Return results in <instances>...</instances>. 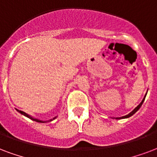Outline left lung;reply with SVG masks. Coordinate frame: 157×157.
<instances>
[{
	"label": "left lung",
	"mask_w": 157,
	"mask_h": 157,
	"mask_svg": "<svg viewBox=\"0 0 157 157\" xmlns=\"http://www.w3.org/2000/svg\"><path fill=\"white\" fill-rule=\"evenodd\" d=\"M144 100H145V97H144V98H143V100H142V101H141V103H140V104H139L138 106H137V107H136V108H135V109H134V110L133 111H132V112H131L129 114H128V115H126V116H123V117H116V119H122V118H128V117H131V116H132L133 114L135 113H136V111L138 110L139 108H141V106L142 105V103H143V102H144Z\"/></svg>",
	"instance_id": "left-lung-1"
}]
</instances>
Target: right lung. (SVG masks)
<instances>
[{
  "instance_id": "obj_1",
  "label": "right lung",
  "mask_w": 157,
  "mask_h": 157,
  "mask_svg": "<svg viewBox=\"0 0 157 157\" xmlns=\"http://www.w3.org/2000/svg\"><path fill=\"white\" fill-rule=\"evenodd\" d=\"M19 113H21V114H23V115H25V117H29V119H31V120H33V121H35V122H50V121H52V120H54V119L56 118V117H54L53 119H50L49 121H41V120H39V119H36V118H34V117H30L29 115H28L27 113H25V112H23V111H20L18 110Z\"/></svg>"
}]
</instances>
